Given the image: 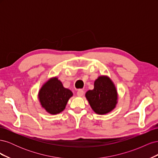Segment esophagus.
<instances>
[{"label": "esophagus", "instance_id": "1", "mask_svg": "<svg viewBox=\"0 0 158 158\" xmlns=\"http://www.w3.org/2000/svg\"><path fill=\"white\" fill-rule=\"evenodd\" d=\"M84 95V91L82 89H79L77 92V95L79 97H82Z\"/></svg>", "mask_w": 158, "mask_h": 158}]
</instances>
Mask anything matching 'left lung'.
I'll use <instances>...</instances> for the list:
<instances>
[{
  "label": "left lung",
  "instance_id": "left-lung-1",
  "mask_svg": "<svg viewBox=\"0 0 158 158\" xmlns=\"http://www.w3.org/2000/svg\"><path fill=\"white\" fill-rule=\"evenodd\" d=\"M91 107L97 114H106L115 107L117 94L111 80L107 76H99L95 81L94 88L85 94Z\"/></svg>",
  "mask_w": 158,
  "mask_h": 158
}]
</instances>
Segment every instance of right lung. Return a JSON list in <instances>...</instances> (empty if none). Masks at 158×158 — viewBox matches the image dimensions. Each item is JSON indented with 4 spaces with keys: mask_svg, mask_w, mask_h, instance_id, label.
I'll return each mask as SVG.
<instances>
[{
    "mask_svg": "<svg viewBox=\"0 0 158 158\" xmlns=\"http://www.w3.org/2000/svg\"><path fill=\"white\" fill-rule=\"evenodd\" d=\"M73 92L63 87L57 78L47 82L39 92V99L42 107L50 114H57L63 111Z\"/></svg>",
    "mask_w": 158,
    "mask_h": 158,
    "instance_id": "add662e5",
    "label": "right lung"
}]
</instances>
